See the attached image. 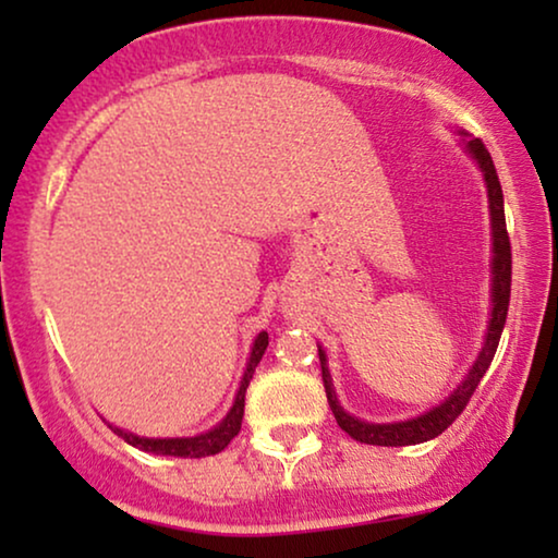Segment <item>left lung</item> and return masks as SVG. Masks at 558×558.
<instances>
[{"instance_id": "1", "label": "left lung", "mask_w": 558, "mask_h": 558, "mask_svg": "<svg viewBox=\"0 0 558 558\" xmlns=\"http://www.w3.org/2000/svg\"><path fill=\"white\" fill-rule=\"evenodd\" d=\"M460 136L464 142V149H468V155L475 159L480 172H483V180L487 185V203H490V231H493L490 302H493V307H490V323H487L483 350H480L477 361L472 363L468 376L462 378V384L457 386L445 401L437 403V407H432L429 411H424V414H418L414 418H407V422L371 424V422H363V418H357V416H350L348 411L340 407L338 396H335V388H332L330 368H327V355H325L323 345H317L319 365H323V384H325L327 403H330L335 422H338L342 432H348L355 441H361V445L409 447V445H422V441L439 437V434L445 432L447 426L452 424L454 418L462 414L464 407L470 403L472 393H475V388L480 384V378H483L485 371L490 368L495 350H498L502 327H506L508 302H510V239L506 231V208H502L500 180H498V172H495L490 151L485 149V144L475 140V136H468L464 132H460Z\"/></svg>"}]
</instances>
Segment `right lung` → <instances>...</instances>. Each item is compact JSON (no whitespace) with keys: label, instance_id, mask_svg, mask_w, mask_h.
<instances>
[{"label":"right lung","instance_id":"1","mask_svg":"<svg viewBox=\"0 0 558 558\" xmlns=\"http://www.w3.org/2000/svg\"><path fill=\"white\" fill-rule=\"evenodd\" d=\"M266 345H269V335L258 332L256 340H254V348H251L246 371H243V378H241L239 393H235L233 407H231V411H228V414H226L223 422L213 426V429L203 432V434H195V437H165V439H151V437H136V434L119 429V426H113V424H109V426L113 429V434H119V437L126 441V445L142 449V452L167 454V457H190V460H193V457H210V454H218L220 449H226L228 445H231V439L235 437V434L241 432L243 407H246V388H248V384H251V378H254V371H256L258 361H262Z\"/></svg>","mask_w":558,"mask_h":558}]
</instances>
